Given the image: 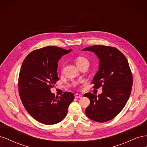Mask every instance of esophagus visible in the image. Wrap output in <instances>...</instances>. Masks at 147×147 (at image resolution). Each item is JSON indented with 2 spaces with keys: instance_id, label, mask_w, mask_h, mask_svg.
Here are the masks:
<instances>
[{
  "instance_id": "obj_1",
  "label": "esophagus",
  "mask_w": 147,
  "mask_h": 147,
  "mask_svg": "<svg viewBox=\"0 0 147 147\" xmlns=\"http://www.w3.org/2000/svg\"><path fill=\"white\" fill-rule=\"evenodd\" d=\"M75 97H76V98H82L83 97L82 94H76L75 95Z\"/></svg>"
}]
</instances>
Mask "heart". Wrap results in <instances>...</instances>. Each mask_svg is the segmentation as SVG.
Listing matches in <instances>:
<instances>
[{"label":"heart","mask_w":147,"mask_h":147,"mask_svg":"<svg viewBox=\"0 0 147 147\" xmlns=\"http://www.w3.org/2000/svg\"><path fill=\"white\" fill-rule=\"evenodd\" d=\"M84 63H88V61L86 58H85V57H84L80 56V57H77L76 59H75V63H76L77 65L82 64Z\"/></svg>","instance_id":"obj_1"}]
</instances>
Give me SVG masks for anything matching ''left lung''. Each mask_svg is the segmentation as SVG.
Wrapping results in <instances>:
<instances>
[{"label": "left lung", "mask_w": 147, "mask_h": 147, "mask_svg": "<svg viewBox=\"0 0 147 147\" xmlns=\"http://www.w3.org/2000/svg\"><path fill=\"white\" fill-rule=\"evenodd\" d=\"M82 51H92L99 59L92 84L96 89L102 87L98 96L91 92L84 94L90 100L86 115L96 122L108 121L121 112L129 98L133 83L129 65L126 56L115 47L94 45Z\"/></svg>", "instance_id": "left-lung-1"}]
</instances>
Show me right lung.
<instances>
[{"mask_svg":"<svg viewBox=\"0 0 147 147\" xmlns=\"http://www.w3.org/2000/svg\"><path fill=\"white\" fill-rule=\"evenodd\" d=\"M72 50L49 46L30 52L20 72L19 95L27 112L37 121L55 124L64 119L74 99L70 92L55 96L50 89L59 80L57 63Z\"/></svg>","mask_w":147,"mask_h":147,"instance_id":"obj_1","label":"right lung"}]
</instances>
